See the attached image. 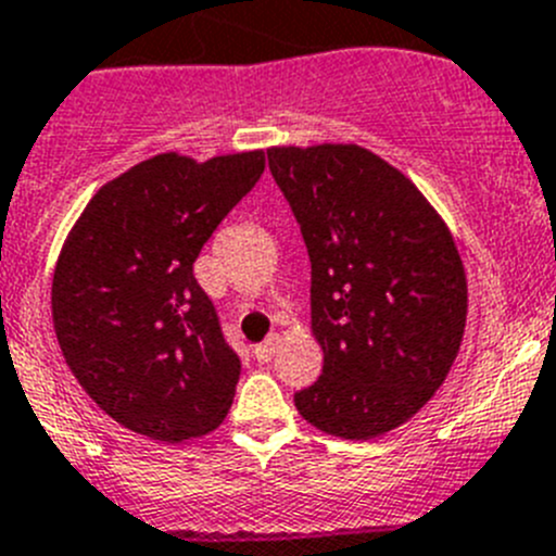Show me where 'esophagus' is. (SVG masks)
I'll use <instances>...</instances> for the list:
<instances>
[{
    "label": "esophagus",
    "mask_w": 556,
    "mask_h": 556,
    "mask_svg": "<svg viewBox=\"0 0 556 556\" xmlns=\"http://www.w3.org/2000/svg\"><path fill=\"white\" fill-rule=\"evenodd\" d=\"M279 346H282V338H279V334H271V338H266V343H260V346L254 349V357H257V363H268V359L279 352Z\"/></svg>",
    "instance_id": "1"
}]
</instances>
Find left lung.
I'll return each instance as SVG.
<instances>
[{"label": "left lung", "instance_id": "8db88e82", "mask_svg": "<svg viewBox=\"0 0 556 556\" xmlns=\"http://www.w3.org/2000/svg\"><path fill=\"white\" fill-rule=\"evenodd\" d=\"M307 243L309 332L324 352L299 415L343 440L382 438L446 382L468 315L452 229L388 160L357 143L271 147Z\"/></svg>", "mask_w": 556, "mask_h": 556}]
</instances>
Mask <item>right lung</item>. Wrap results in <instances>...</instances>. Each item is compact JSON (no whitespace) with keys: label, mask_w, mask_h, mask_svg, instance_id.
<instances>
[{"label":"right lung","mask_w":556,"mask_h":556,"mask_svg":"<svg viewBox=\"0 0 556 556\" xmlns=\"http://www.w3.org/2000/svg\"><path fill=\"white\" fill-rule=\"evenodd\" d=\"M263 168V149L160 152L104 182L66 235L54 334L85 393L122 427L182 443L227 418L241 359L193 263Z\"/></svg>","instance_id":"1"}]
</instances>
